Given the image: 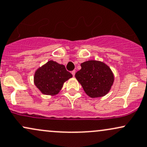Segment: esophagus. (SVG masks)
<instances>
[{
    "label": "esophagus",
    "instance_id": "1",
    "mask_svg": "<svg viewBox=\"0 0 147 147\" xmlns=\"http://www.w3.org/2000/svg\"><path fill=\"white\" fill-rule=\"evenodd\" d=\"M75 72H76L75 70H72V75H73V77H74V76H75Z\"/></svg>",
    "mask_w": 147,
    "mask_h": 147
}]
</instances>
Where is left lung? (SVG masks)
Here are the masks:
<instances>
[{"label":"left lung","instance_id":"left-lung-1","mask_svg":"<svg viewBox=\"0 0 147 147\" xmlns=\"http://www.w3.org/2000/svg\"><path fill=\"white\" fill-rule=\"evenodd\" d=\"M81 69L75 77L83 89L91 98L105 96L110 90L114 81L109 67L102 61L89 60L81 63Z\"/></svg>","mask_w":147,"mask_h":147}]
</instances>
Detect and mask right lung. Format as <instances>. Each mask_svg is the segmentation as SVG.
I'll return each mask as SVG.
<instances>
[{
    "mask_svg": "<svg viewBox=\"0 0 147 147\" xmlns=\"http://www.w3.org/2000/svg\"><path fill=\"white\" fill-rule=\"evenodd\" d=\"M72 77L63 65L50 60L35 71L34 84L42 94L53 96L59 92L63 83Z\"/></svg>",
    "mask_w": 147,
    "mask_h": 147,
    "instance_id": "obj_1",
    "label": "right lung"
}]
</instances>
